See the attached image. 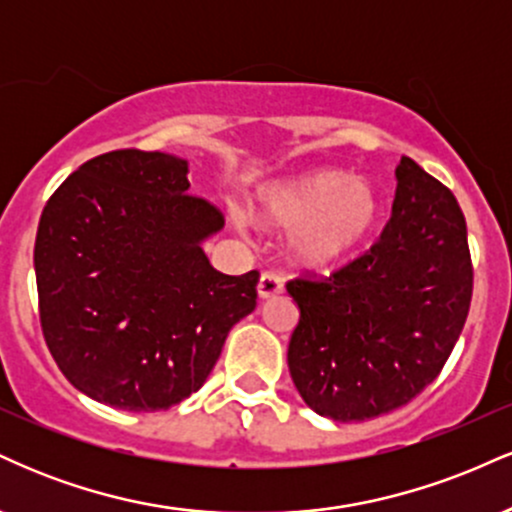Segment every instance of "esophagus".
<instances>
[{
  "instance_id": "34e87169",
  "label": "esophagus",
  "mask_w": 512,
  "mask_h": 512,
  "mask_svg": "<svg viewBox=\"0 0 512 512\" xmlns=\"http://www.w3.org/2000/svg\"><path fill=\"white\" fill-rule=\"evenodd\" d=\"M281 291H284V281H281L279 276L272 272H264L260 276V284H257V293H260V298H274L279 296Z\"/></svg>"
}]
</instances>
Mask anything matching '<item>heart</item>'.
I'll list each match as a JSON object with an SVG mask.
<instances>
[{
  "label": "heart",
  "mask_w": 512,
  "mask_h": 512,
  "mask_svg": "<svg viewBox=\"0 0 512 512\" xmlns=\"http://www.w3.org/2000/svg\"><path fill=\"white\" fill-rule=\"evenodd\" d=\"M378 192L342 170H317L269 185L257 199V214L269 226H289L293 260L327 267L344 260L373 233L380 219Z\"/></svg>",
  "instance_id": "b5f03b06"
}]
</instances>
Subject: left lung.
<instances>
[{
  "label": "left lung",
  "mask_w": 512,
  "mask_h": 512,
  "mask_svg": "<svg viewBox=\"0 0 512 512\" xmlns=\"http://www.w3.org/2000/svg\"><path fill=\"white\" fill-rule=\"evenodd\" d=\"M395 175L378 243L327 279L286 284L301 310L289 342L293 385L310 409L342 424L404 407L433 383L472 301L455 195L407 156Z\"/></svg>",
  "instance_id": "obj_1"
}]
</instances>
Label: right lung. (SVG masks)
I'll use <instances>...</instances> for the list:
<instances>
[{
  "mask_svg": "<svg viewBox=\"0 0 512 512\" xmlns=\"http://www.w3.org/2000/svg\"><path fill=\"white\" fill-rule=\"evenodd\" d=\"M221 228L173 154L110 151L57 187L33 264L45 344L76 390L158 411L204 385L260 281L211 267L202 243Z\"/></svg>",
  "mask_w": 512,
  "mask_h": 512,
  "instance_id": "obj_1",
  "label": "right lung"
}]
</instances>
